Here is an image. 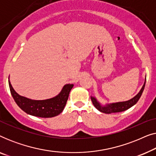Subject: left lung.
Instances as JSON below:
<instances>
[{
    "label": "left lung",
    "instance_id": "1",
    "mask_svg": "<svg viewBox=\"0 0 156 156\" xmlns=\"http://www.w3.org/2000/svg\"><path fill=\"white\" fill-rule=\"evenodd\" d=\"M145 84H146V80H145L144 86L142 87L139 93H138L136 96H135L133 98H132L131 99L129 100V101L117 102V103L106 104V106H101L94 97H91V101H92L94 106L98 110L100 111L101 112L105 113V114H112V113L124 112V111L129 109V108H131V106L135 105V104L137 103L138 101L140 99V97H141L143 91H144Z\"/></svg>",
    "mask_w": 156,
    "mask_h": 156
}]
</instances>
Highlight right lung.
<instances>
[{"label":"right lung","instance_id":"add662e5","mask_svg":"<svg viewBox=\"0 0 156 156\" xmlns=\"http://www.w3.org/2000/svg\"><path fill=\"white\" fill-rule=\"evenodd\" d=\"M9 87L12 97L18 106L25 113L42 118L56 116L62 112L67 104L70 91L73 84H66L61 92L56 97L45 100H33L19 95L12 88L10 81Z\"/></svg>","mask_w":156,"mask_h":156}]
</instances>
